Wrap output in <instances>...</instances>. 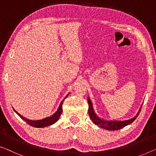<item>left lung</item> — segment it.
Masks as SVG:
<instances>
[{
	"label": "left lung",
	"mask_w": 156,
	"mask_h": 156,
	"mask_svg": "<svg viewBox=\"0 0 156 156\" xmlns=\"http://www.w3.org/2000/svg\"><path fill=\"white\" fill-rule=\"evenodd\" d=\"M87 103L88 105H89V108H88V113H89V115L91 120H92V122L94 123L95 125H98L99 127H101V128H104L106 129H108V130H118L126 126V125L130 124L132 122L134 121V120L137 118V116L139 115V113L141 111V108L139 109V112L137 114H136L134 118H131L129 120H124V121H112V120H102L101 118H99L98 116L96 115V113H94V110H93L92 108V102L90 101V98H87Z\"/></svg>",
	"instance_id": "8db88e82"
}]
</instances>
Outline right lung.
I'll list each match as a JSON object with an SVG mask.
<instances>
[{
  "label": "right lung",
  "instance_id": "add662e5",
  "mask_svg": "<svg viewBox=\"0 0 156 156\" xmlns=\"http://www.w3.org/2000/svg\"><path fill=\"white\" fill-rule=\"evenodd\" d=\"M68 95H66V98L67 97H68ZM64 101V99L63 101H62L61 103H60V105L59 106V108H58L57 111H56V113H55L52 115L50 116V117L45 118H44V119H43V120H31L27 119V118H25L24 117H23L22 115H21L20 113H18L17 111H15L16 112V113H17V114L19 116H20L21 118H22V119L24 120L25 122H26L27 123H28V124H29V125H31V126H33L34 127H47V126H49V125H51L54 124L55 122H56L58 120H59L60 115H61L62 113V104H63Z\"/></svg>",
  "mask_w": 156,
  "mask_h": 156
}]
</instances>
